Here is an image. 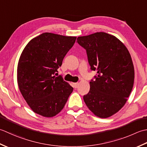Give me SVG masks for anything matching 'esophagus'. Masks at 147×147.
<instances>
[{
	"label": "esophagus",
	"instance_id": "34e87169",
	"mask_svg": "<svg viewBox=\"0 0 147 147\" xmlns=\"http://www.w3.org/2000/svg\"><path fill=\"white\" fill-rule=\"evenodd\" d=\"M79 84L78 83V82L74 83V87H75V88H78V86H79Z\"/></svg>",
	"mask_w": 147,
	"mask_h": 147
}]
</instances>
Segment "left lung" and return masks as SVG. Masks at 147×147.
<instances>
[{
  "label": "left lung",
  "mask_w": 147,
  "mask_h": 147,
  "mask_svg": "<svg viewBox=\"0 0 147 147\" xmlns=\"http://www.w3.org/2000/svg\"><path fill=\"white\" fill-rule=\"evenodd\" d=\"M77 42L86 49L91 70L97 71L84 101L95 115L109 117L122 109L132 91L134 70L129 52L105 32L79 37Z\"/></svg>",
  "instance_id": "left-lung-1"
}]
</instances>
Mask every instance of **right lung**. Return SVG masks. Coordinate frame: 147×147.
Masks as SVG:
<instances>
[{"label": "right lung", "mask_w": 147, "mask_h": 147, "mask_svg": "<svg viewBox=\"0 0 147 147\" xmlns=\"http://www.w3.org/2000/svg\"><path fill=\"white\" fill-rule=\"evenodd\" d=\"M76 37L43 33L26 45L17 69L20 91L35 113L46 117L63 109L74 88L61 76H54Z\"/></svg>", "instance_id": "right-lung-1"}]
</instances>
